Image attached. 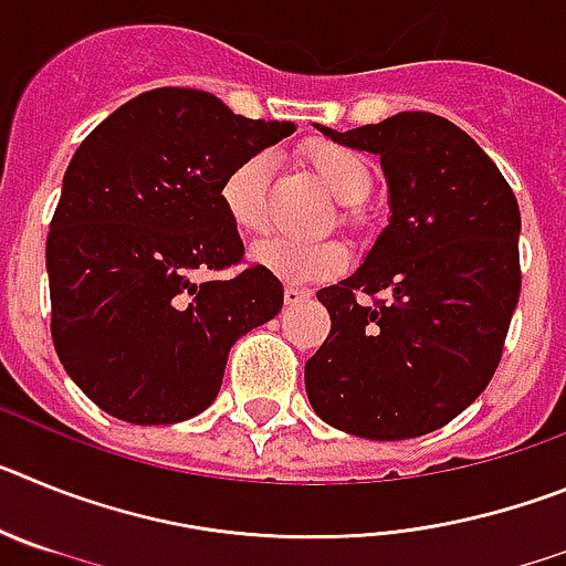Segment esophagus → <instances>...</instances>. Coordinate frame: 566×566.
<instances>
[{
    "label": "esophagus",
    "instance_id": "34e87169",
    "mask_svg": "<svg viewBox=\"0 0 566 566\" xmlns=\"http://www.w3.org/2000/svg\"><path fill=\"white\" fill-rule=\"evenodd\" d=\"M308 289H303V286H294V283H289L286 286V292H283V300H286L289 306H294V303H303V300H308Z\"/></svg>",
    "mask_w": 566,
    "mask_h": 566
}]
</instances>
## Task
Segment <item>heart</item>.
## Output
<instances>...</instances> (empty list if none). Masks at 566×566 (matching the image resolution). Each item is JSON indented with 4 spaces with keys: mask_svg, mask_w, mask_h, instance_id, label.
<instances>
[{
    "mask_svg": "<svg viewBox=\"0 0 566 566\" xmlns=\"http://www.w3.org/2000/svg\"><path fill=\"white\" fill-rule=\"evenodd\" d=\"M303 158L339 203H359L371 189V167L357 149L332 142H312L303 149ZM269 167L272 161L266 153H252L240 158L221 181L218 195L223 212L229 223L247 238L263 234L269 227ZM252 260L260 269L289 283H317V280L337 277L348 266V247L334 238L312 240V243L272 238L254 247Z\"/></svg>",
    "mask_w": 566,
    "mask_h": 566,
    "instance_id": "1",
    "label": "heart"
}]
</instances>
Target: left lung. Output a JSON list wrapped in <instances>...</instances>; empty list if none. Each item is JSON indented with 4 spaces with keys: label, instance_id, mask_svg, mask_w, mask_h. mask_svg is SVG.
<instances>
[{
    "label": "left lung",
    "instance_id": "obj_1",
    "mask_svg": "<svg viewBox=\"0 0 566 566\" xmlns=\"http://www.w3.org/2000/svg\"><path fill=\"white\" fill-rule=\"evenodd\" d=\"M319 129L379 155L391 221L352 277L317 292L332 332L306 363L308 402L352 437H424L459 417L502 359L522 292L516 195L442 115Z\"/></svg>",
    "mask_w": 566,
    "mask_h": 566
}]
</instances>
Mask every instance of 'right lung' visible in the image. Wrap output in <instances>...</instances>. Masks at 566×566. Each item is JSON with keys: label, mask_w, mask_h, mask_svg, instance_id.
I'll return each mask as SVG.
<instances>
[{"label": "right lung", "mask_w": 566, "mask_h": 566, "mask_svg": "<svg viewBox=\"0 0 566 566\" xmlns=\"http://www.w3.org/2000/svg\"><path fill=\"white\" fill-rule=\"evenodd\" d=\"M292 133L203 90L155 87L76 149L48 232L50 334L64 371L109 417L172 424L201 413L229 348L283 308L280 280L258 263L227 281L191 274L243 265L223 175Z\"/></svg>", "instance_id": "add662e5"}]
</instances>
